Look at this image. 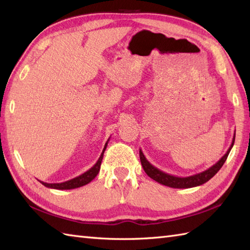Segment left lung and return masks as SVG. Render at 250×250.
<instances>
[{"mask_svg":"<svg viewBox=\"0 0 250 250\" xmlns=\"http://www.w3.org/2000/svg\"><path fill=\"white\" fill-rule=\"evenodd\" d=\"M234 141H235V134L233 136L232 140V144L229 147V149L225 153V156L222 157L220 160L215 163L213 167H210L209 168L205 169V171L191 175V176L188 177H178V176H174V175H169L166 172L161 171V169L157 168L156 167H153L152 164L147 160L146 157L144 156V153L140 149V159H141V163L142 167L144 168L145 173L149 176L150 178H152L153 180H156L159 184L167 186V187L171 188H180V189H186V188H192V187H196V186H201L205 184L206 182L215 176L217 174V172L219 171L221 168V167L224 166V163L226 162L228 156L232 149L233 145H234Z\"/></svg>","mask_w":250,"mask_h":250,"instance_id":"left-lung-1","label":"left lung"}]
</instances>
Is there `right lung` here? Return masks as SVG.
Segmentation results:
<instances>
[{
  "label": "right lung",
  "instance_id": "add662e5",
  "mask_svg": "<svg viewBox=\"0 0 250 250\" xmlns=\"http://www.w3.org/2000/svg\"><path fill=\"white\" fill-rule=\"evenodd\" d=\"M108 143V142H107ZM107 143H106L105 146H104V149L101 153V156L99 158V160L97 161V163L94 164V166L88 169L87 172H84L83 174L79 175V176L67 180V182L64 183H58V184H48V183H44V182H41V184H43L45 187L47 188H51V189H58V190H70V189H75V188H79V187H83V186L89 184L91 182L92 179L95 178V176L99 174L100 172V168H101V163H102V159H103V155H104V151L106 149V146H107Z\"/></svg>",
  "mask_w": 250,
  "mask_h": 250
}]
</instances>
